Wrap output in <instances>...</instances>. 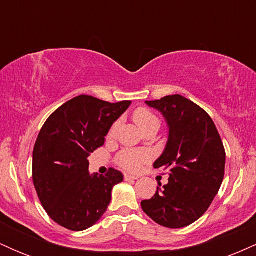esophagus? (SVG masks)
<instances>
[{
	"label": "esophagus",
	"instance_id": "1",
	"mask_svg": "<svg viewBox=\"0 0 256 256\" xmlns=\"http://www.w3.org/2000/svg\"><path fill=\"white\" fill-rule=\"evenodd\" d=\"M125 180H136L138 179L137 176H132V174H125Z\"/></svg>",
	"mask_w": 256,
	"mask_h": 256
}]
</instances>
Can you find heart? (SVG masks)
Segmentation results:
<instances>
[{
    "mask_svg": "<svg viewBox=\"0 0 256 256\" xmlns=\"http://www.w3.org/2000/svg\"><path fill=\"white\" fill-rule=\"evenodd\" d=\"M134 119L143 132L148 131L149 128H160V120H158V116H155L152 112H150L149 110H146V108H138V110L134 112ZM119 125L120 122H118L112 126L108 136L110 137L116 136V131H118L119 128ZM148 160H149L148 152H140V150H125L122 152L118 158L120 166L124 167L125 170H128V171H131V172L138 171V170L142 167L143 164Z\"/></svg>",
    "mask_w": 256,
    "mask_h": 256,
    "instance_id": "heart-1",
    "label": "heart"
}]
</instances>
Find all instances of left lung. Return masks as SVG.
Here are the masks:
<instances>
[{
  "instance_id": "1",
  "label": "left lung",
  "mask_w": 256,
  "mask_h": 256,
  "mask_svg": "<svg viewBox=\"0 0 256 256\" xmlns=\"http://www.w3.org/2000/svg\"><path fill=\"white\" fill-rule=\"evenodd\" d=\"M162 114L168 138L155 168L168 171V183L142 210L158 225L180 228L201 218L210 208L224 179L225 149L212 118L180 95L146 101Z\"/></svg>"
}]
</instances>
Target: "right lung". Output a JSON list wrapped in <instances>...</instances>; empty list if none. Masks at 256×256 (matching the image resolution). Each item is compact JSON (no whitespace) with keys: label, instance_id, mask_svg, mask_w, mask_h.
Instances as JSON below:
<instances>
[{"label":"right lung","instance_id":"obj_1","mask_svg":"<svg viewBox=\"0 0 256 256\" xmlns=\"http://www.w3.org/2000/svg\"><path fill=\"white\" fill-rule=\"evenodd\" d=\"M131 101L118 104L80 95L58 108L43 125L32 158V178L40 204L58 225L83 231L107 210L122 172H89L88 158L104 144V137Z\"/></svg>","mask_w":256,"mask_h":256}]
</instances>
